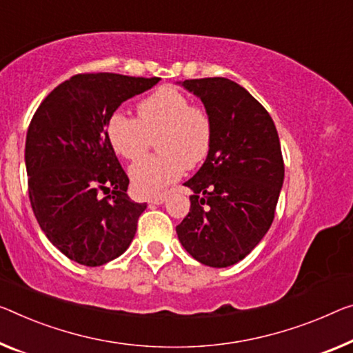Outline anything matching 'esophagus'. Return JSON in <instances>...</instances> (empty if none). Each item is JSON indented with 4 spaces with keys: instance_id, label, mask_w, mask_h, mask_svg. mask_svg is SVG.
Wrapping results in <instances>:
<instances>
[{
    "instance_id": "1",
    "label": "esophagus",
    "mask_w": 353,
    "mask_h": 353,
    "mask_svg": "<svg viewBox=\"0 0 353 353\" xmlns=\"http://www.w3.org/2000/svg\"><path fill=\"white\" fill-rule=\"evenodd\" d=\"M164 202H165V195H156V197L150 199V203H153V205H161Z\"/></svg>"
}]
</instances>
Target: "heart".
Returning a JSON list of instances; mask_svg holds the SVG:
<instances>
[{
  "label": "heart",
  "mask_w": 353,
  "mask_h": 353,
  "mask_svg": "<svg viewBox=\"0 0 353 353\" xmlns=\"http://www.w3.org/2000/svg\"><path fill=\"white\" fill-rule=\"evenodd\" d=\"M139 118L112 113L107 139L113 151L135 161L156 142L159 154L135 162L129 169L134 191L150 197L159 194L207 159L213 143V123L203 107L191 105V97L173 86H161L137 104Z\"/></svg>",
  "instance_id": "b5f03b06"
}]
</instances>
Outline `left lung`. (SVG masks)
<instances>
[{
  "mask_svg": "<svg viewBox=\"0 0 353 353\" xmlns=\"http://www.w3.org/2000/svg\"><path fill=\"white\" fill-rule=\"evenodd\" d=\"M203 102L213 143L199 172L184 183L191 210L176 225L178 240L213 268L240 262L274 219L284 161L270 113L248 91L224 77L180 82Z\"/></svg>",
  "mask_w": 353,
  "mask_h": 353,
  "instance_id": "8db88e82",
  "label": "left lung"
}]
</instances>
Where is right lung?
Masks as SVG:
<instances>
[{
  "label": "right lung",
  "instance_id": "add662e5",
  "mask_svg": "<svg viewBox=\"0 0 353 353\" xmlns=\"http://www.w3.org/2000/svg\"><path fill=\"white\" fill-rule=\"evenodd\" d=\"M159 80L77 74L41 102L30 123L25 164L32 211L52 245L85 267L120 257L134 240L146 203L126 194L129 178L105 128L124 101Z\"/></svg>",
  "mask_w": 353,
  "mask_h": 353
}]
</instances>
